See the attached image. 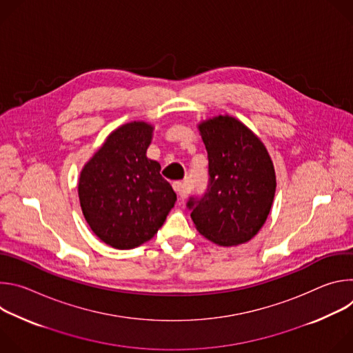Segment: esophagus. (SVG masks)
Instances as JSON below:
<instances>
[{"instance_id":"1","label":"esophagus","mask_w":353,"mask_h":353,"mask_svg":"<svg viewBox=\"0 0 353 353\" xmlns=\"http://www.w3.org/2000/svg\"><path fill=\"white\" fill-rule=\"evenodd\" d=\"M173 190H174L180 196H184V194H185L184 183H181V181H174V183H173Z\"/></svg>"}]
</instances>
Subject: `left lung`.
<instances>
[{"label":"left lung","mask_w":353,"mask_h":353,"mask_svg":"<svg viewBox=\"0 0 353 353\" xmlns=\"http://www.w3.org/2000/svg\"><path fill=\"white\" fill-rule=\"evenodd\" d=\"M210 161L208 192L188 201L195 229L222 247L253 239L265 223L276 188L272 159L263 141L236 117L198 123Z\"/></svg>","instance_id":"1"}]
</instances>
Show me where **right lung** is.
I'll return each instance as SVG.
<instances>
[{"mask_svg": "<svg viewBox=\"0 0 353 353\" xmlns=\"http://www.w3.org/2000/svg\"><path fill=\"white\" fill-rule=\"evenodd\" d=\"M154 125L130 121L112 131L78 180L82 214L103 243L130 250L152 239L174 207L176 192L146 157Z\"/></svg>", "mask_w": 353, "mask_h": 353, "instance_id": "obj_1", "label": "right lung"}]
</instances>
